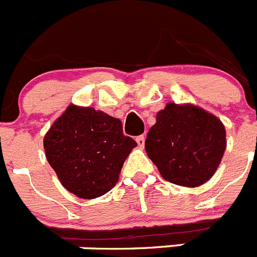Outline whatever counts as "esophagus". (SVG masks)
I'll list each match as a JSON object with an SVG mask.
<instances>
[{
    "label": "esophagus",
    "mask_w": 257,
    "mask_h": 257,
    "mask_svg": "<svg viewBox=\"0 0 257 257\" xmlns=\"http://www.w3.org/2000/svg\"><path fill=\"white\" fill-rule=\"evenodd\" d=\"M136 143L139 145L140 148H144V144H145V136L144 135H140L136 138Z\"/></svg>",
    "instance_id": "34e87169"
}]
</instances>
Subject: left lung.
Listing matches in <instances>:
<instances>
[{
	"mask_svg": "<svg viewBox=\"0 0 257 257\" xmlns=\"http://www.w3.org/2000/svg\"><path fill=\"white\" fill-rule=\"evenodd\" d=\"M226 147L219 118L192 104L169 103L157 113L145 140V151L165 180L198 187L211 179Z\"/></svg>",
	"mask_w": 257,
	"mask_h": 257,
	"instance_id": "left-lung-1",
	"label": "left lung"
}]
</instances>
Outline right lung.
Instances as JSON below:
<instances>
[{
    "label": "right lung",
    "mask_w": 257,
    "mask_h": 257,
    "mask_svg": "<svg viewBox=\"0 0 257 257\" xmlns=\"http://www.w3.org/2000/svg\"><path fill=\"white\" fill-rule=\"evenodd\" d=\"M136 142L122 123L90 106L69 105L44 139L47 162L63 187L79 198L92 199L112 189Z\"/></svg>",
    "instance_id": "1"
}]
</instances>
